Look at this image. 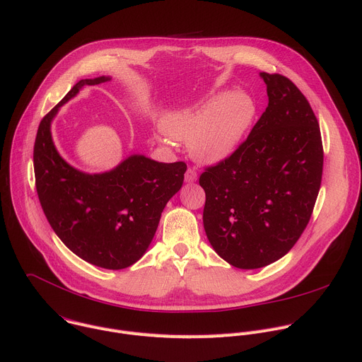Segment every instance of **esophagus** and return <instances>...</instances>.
Here are the masks:
<instances>
[{
	"label": "esophagus",
	"mask_w": 362,
	"mask_h": 362,
	"mask_svg": "<svg viewBox=\"0 0 362 362\" xmlns=\"http://www.w3.org/2000/svg\"><path fill=\"white\" fill-rule=\"evenodd\" d=\"M196 179H198V172H196L194 168H189L185 173L186 183H193V182H196Z\"/></svg>",
	"instance_id": "34e87169"
}]
</instances>
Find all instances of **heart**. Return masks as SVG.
I'll use <instances>...</instances> for the list:
<instances>
[{
    "mask_svg": "<svg viewBox=\"0 0 362 362\" xmlns=\"http://www.w3.org/2000/svg\"><path fill=\"white\" fill-rule=\"evenodd\" d=\"M255 115V105L245 93L216 92L190 108L164 119V129L172 139L189 141L192 156L205 164H215L231 156L243 141Z\"/></svg>",
    "mask_w": 362,
    "mask_h": 362,
    "instance_id": "1",
    "label": "heart"
}]
</instances>
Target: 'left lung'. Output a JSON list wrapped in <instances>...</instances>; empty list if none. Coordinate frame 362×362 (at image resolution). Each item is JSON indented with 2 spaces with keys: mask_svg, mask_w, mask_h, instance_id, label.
I'll use <instances>...</instances> for the list:
<instances>
[{
  "mask_svg": "<svg viewBox=\"0 0 362 362\" xmlns=\"http://www.w3.org/2000/svg\"><path fill=\"white\" fill-rule=\"evenodd\" d=\"M269 107L228 158L199 177L206 237L229 264H272L298 243L312 216L323 170L319 122L288 78L261 72Z\"/></svg>",
  "mask_w": 362,
  "mask_h": 362,
  "instance_id": "obj_1",
  "label": "left lung"
}]
</instances>
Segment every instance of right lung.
I'll return each instance as SVG.
<instances>
[{
    "instance_id": "right-lung-1",
    "label": "right lung",
    "mask_w": 362,
    "mask_h": 362,
    "mask_svg": "<svg viewBox=\"0 0 362 362\" xmlns=\"http://www.w3.org/2000/svg\"><path fill=\"white\" fill-rule=\"evenodd\" d=\"M110 79L79 81L43 117L33 161L40 205L62 243L93 266L121 270L147 251L164 206L183 185L186 163H158L134 154L110 172L89 175L59 156L50 133L59 108L85 85Z\"/></svg>"
}]
</instances>
